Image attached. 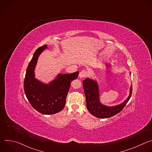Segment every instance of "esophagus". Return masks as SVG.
<instances>
[{
	"mask_svg": "<svg viewBox=\"0 0 152 152\" xmlns=\"http://www.w3.org/2000/svg\"><path fill=\"white\" fill-rule=\"evenodd\" d=\"M89 75H90V72L89 71H86L85 70H82L79 73V77L80 78L86 77H87Z\"/></svg>",
	"mask_w": 152,
	"mask_h": 152,
	"instance_id": "esophagus-1",
	"label": "esophagus"
}]
</instances>
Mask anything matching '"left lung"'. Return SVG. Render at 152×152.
Returning <instances> with one entry per match:
<instances>
[{"label":"left lung","mask_w":152,"mask_h":152,"mask_svg":"<svg viewBox=\"0 0 152 152\" xmlns=\"http://www.w3.org/2000/svg\"><path fill=\"white\" fill-rule=\"evenodd\" d=\"M109 67V65H107ZM83 86L86 101V107L94 116L100 118L111 117L119 113L126 106L132 93V86H131L130 94L127 99L122 103L114 106H107L101 103L99 99V89L97 81L86 78L83 80Z\"/></svg>","instance_id":"left-lung-1"}]
</instances>
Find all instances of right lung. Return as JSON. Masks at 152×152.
I'll return each instance as SVG.
<instances>
[{"label": "right lung", "mask_w": 152, "mask_h": 152, "mask_svg": "<svg viewBox=\"0 0 152 152\" xmlns=\"http://www.w3.org/2000/svg\"><path fill=\"white\" fill-rule=\"evenodd\" d=\"M47 48L44 45L34 53L26 69L24 80L26 96L35 110L45 115L54 114L62 111L72 80L77 78L79 72L59 74L49 84L43 83L35 77V69L39 55Z\"/></svg>", "instance_id": "right-lung-1"}]
</instances>
